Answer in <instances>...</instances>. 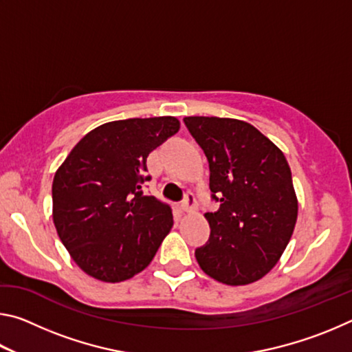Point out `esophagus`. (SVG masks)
Segmentation results:
<instances>
[{
  "label": "esophagus",
  "mask_w": 352,
  "mask_h": 352,
  "mask_svg": "<svg viewBox=\"0 0 352 352\" xmlns=\"http://www.w3.org/2000/svg\"><path fill=\"white\" fill-rule=\"evenodd\" d=\"M195 208H197V199H195L194 194H186V197H184L183 204H182V210L184 212H194Z\"/></svg>",
  "instance_id": "34e87169"
}]
</instances>
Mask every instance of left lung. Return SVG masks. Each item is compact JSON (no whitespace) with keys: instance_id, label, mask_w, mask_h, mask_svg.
Masks as SVG:
<instances>
[{"instance_id":"8db88e82","label":"left lung","mask_w":352,"mask_h":352,"mask_svg":"<svg viewBox=\"0 0 352 352\" xmlns=\"http://www.w3.org/2000/svg\"><path fill=\"white\" fill-rule=\"evenodd\" d=\"M210 163L216 212H206L211 236L195 250L200 269L226 285L265 276L294 233L298 199L281 148L252 124L216 116L183 119Z\"/></svg>"}]
</instances>
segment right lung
Here are the masks:
<instances>
[{
    "label": "right lung",
    "mask_w": 352,
    "mask_h": 352,
    "mask_svg": "<svg viewBox=\"0 0 352 352\" xmlns=\"http://www.w3.org/2000/svg\"><path fill=\"white\" fill-rule=\"evenodd\" d=\"M174 116L111 121L77 142L56 170L52 220L77 267L104 283L138 275L174 225L172 208L142 195L147 157L175 135Z\"/></svg>",
    "instance_id": "add662e5"
}]
</instances>
